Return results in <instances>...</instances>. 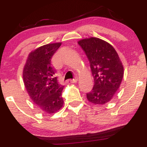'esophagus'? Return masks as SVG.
<instances>
[{
	"mask_svg": "<svg viewBox=\"0 0 147 147\" xmlns=\"http://www.w3.org/2000/svg\"><path fill=\"white\" fill-rule=\"evenodd\" d=\"M69 82H70V83H72V84H75V83L78 82V78L73 79V80H69Z\"/></svg>",
	"mask_w": 147,
	"mask_h": 147,
	"instance_id": "obj_1",
	"label": "esophagus"
}]
</instances>
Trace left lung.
Returning <instances> with one entry per match:
<instances>
[{
    "instance_id": "left-lung-1",
    "label": "left lung",
    "mask_w": 147,
    "mask_h": 147,
    "mask_svg": "<svg viewBox=\"0 0 147 147\" xmlns=\"http://www.w3.org/2000/svg\"><path fill=\"white\" fill-rule=\"evenodd\" d=\"M78 43L89 59L94 80L93 89L86 94L87 100L96 105L109 103L124 75V67L118 53L109 43L96 37L83 38Z\"/></svg>"
}]
</instances>
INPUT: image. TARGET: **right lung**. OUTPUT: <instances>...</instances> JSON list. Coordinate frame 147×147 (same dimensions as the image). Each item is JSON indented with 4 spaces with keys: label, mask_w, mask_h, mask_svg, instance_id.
Returning a JSON list of instances; mask_svg holds the SVG:
<instances>
[{
    "label": "right lung",
    "mask_w": 147,
    "mask_h": 147,
    "mask_svg": "<svg viewBox=\"0 0 147 147\" xmlns=\"http://www.w3.org/2000/svg\"><path fill=\"white\" fill-rule=\"evenodd\" d=\"M61 42L46 44L29 53L23 68V82L32 101L43 113L53 114L63 107V86L55 77L52 56Z\"/></svg>",
    "instance_id": "1"
}]
</instances>
